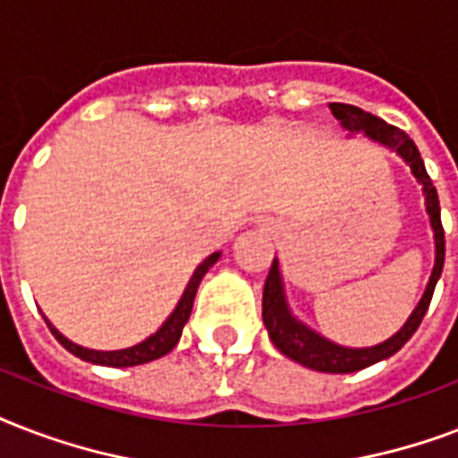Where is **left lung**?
Wrapping results in <instances>:
<instances>
[{"label":"left lung","mask_w":458,"mask_h":458,"mask_svg":"<svg viewBox=\"0 0 458 458\" xmlns=\"http://www.w3.org/2000/svg\"><path fill=\"white\" fill-rule=\"evenodd\" d=\"M330 111H333V116L340 121V125L349 135L363 132V138L394 152L411 168V175L423 187L426 211L435 237V266L433 273H430V280H428L426 293H423L420 301L411 311V316L406 318L404 326L399 327L392 337H387L380 344H373V347H342V344L327 340V337L318 335L316 330H311L306 323H301L293 313L290 304H287L278 259H273V266L264 285V313H261L273 344L278 347L280 354H285L287 359L301 363L306 369L320 370V373H354V370H361L366 366H373V363L397 354L399 349L411 340V335L419 330L420 320H423L428 306H430V300H433L435 285H437V280L442 276V266H445V230H442L440 221L437 190H435L433 180L428 175L426 164L420 158L419 147L413 145V140L404 131L385 123L383 118L373 116L369 111L352 106V104L335 102L330 104Z\"/></svg>","instance_id":"1"}]
</instances>
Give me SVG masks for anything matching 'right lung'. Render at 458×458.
Returning a JSON list of instances; mask_svg holds the SVG:
<instances>
[{
  "mask_svg": "<svg viewBox=\"0 0 458 458\" xmlns=\"http://www.w3.org/2000/svg\"><path fill=\"white\" fill-rule=\"evenodd\" d=\"M221 259V251H214V254H208L204 261H201L197 268H194L192 278L187 283L185 293L180 297V301L175 304V309L171 311V316L161 323L157 333L149 335L147 340L138 342V344H132V347L125 349H114V352H99V349H88L81 347V344H75L66 337V335H61L56 327L47 320V326L52 330V335L59 340L61 347H66L71 354H75L82 361L97 363V366H111V369H128V366H140V363H149L154 359H161L171 352L175 344H178L180 335H182V327H185L187 318H190V313H192V304H194V294H197V287H199L201 278L207 276V271L211 266L216 264Z\"/></svg>",
  "mask_w": 458,
  "mask_h": 458,
  "instance_id": "obj_1",
  "label": "right lung"
}]
</instances>
